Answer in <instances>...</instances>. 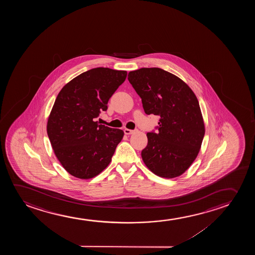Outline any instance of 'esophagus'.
Masks as SVG:
<instances>
[{
  "label": "esophagus",
  "instance_id": "34e87169",
  "mask_svg": "<svg viewBox=\"0 0 255 255\" xmlns=\"http://www.w3.org/2000/svg\"><path fill=\"white\" fill-rule=\"evenodd\" d=\"M124 132H125V134H126V135H130V134H132V133L134 132V130L129 129H124Z\"/></svg>",
  "mask_w": 255,
  "mask_h": 255
}]
</instances>
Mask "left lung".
Segmentation results:
<instances>
[{
    "mask_svg": "<svg viewBox=\"0 0 255 255\" xmlns=\"http://www.w3.org/2000/svg\"><path fill=\"white\" fill-rule=\"evenodd\" d=\"M128 80L147 115L160 116L157 132H148L142 158L161 178L183 174L195 160L205 136L199 101L179 77L159 68L130 71Z\"/></svg>",
    "mask_w": 255,
    "mask_h": 255,
    "instance_id": "1",
    "label": "left lung"
}]
</instances>
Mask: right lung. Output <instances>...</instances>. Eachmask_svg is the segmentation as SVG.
I'll return each mask as SVG.
<instances>
[{
  "label": "right lung",
  "mask_w": 255,
  "mask_h": 255,
  "mask_svg": "<svg viewBox=\"0 0 255 255\" xmlns=\"http://www.w3.org/2000/svg\"><path fill=\"white\" fill-rule=\"evenodd\" d=\"M126 77V70L95 68L70 81L57 95L47 133L57 159L74 177L94 178L111 163L124 131L95 119L107 110L109 99Z\"/></svg>",
  "instance_id": "add662e5"
}]
</instances>
